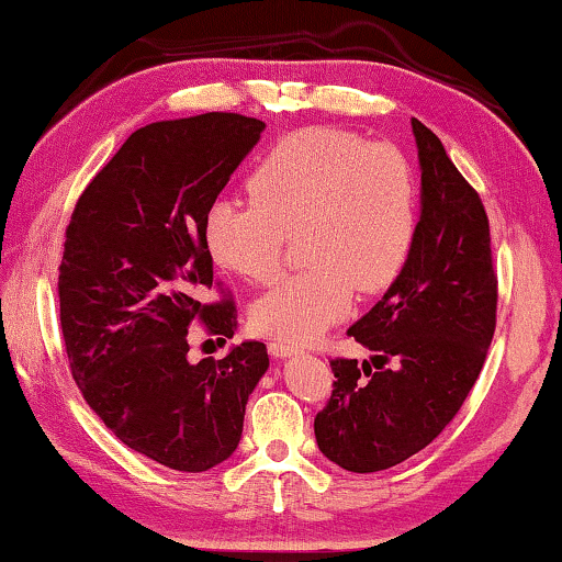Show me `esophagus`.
<instances>
[{
  "instance_id": "34e87169",
  "label": "esophagus",
  "mask_w": 562,
  "mask_h": 562,
  "mask_svg": "<svg viewBox=\"0 0 562 562\" xmlns=\"http://www.w3.org/2000/svg\"><path fill=\"white\" fill-rule=\"evenodd\" d=\"M267 349H270V353H272L274 359H288V357H292V353L300 351L295 344H288V341H270V346H267Z\"/></svg>"
}]
</instances>
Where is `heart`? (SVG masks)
Masks as SVG:
<instances>
[{"mask_svg": "<svg viewBox=\"0 0 562 562\" xmlns=\"http://www.w3.org/2000/svg\"><path fill=\"white\" fill-rule=\"evenodd\" d=\"M251 201L218 199L203 216L216 265L255 284L280 278L288 239L303 272L251 307L259 334L305 344L341 321L353 290L376 295L405 270L417 234V180L402 149L336 126H307L267 149Z\"/></svg>", "mask_w": 562, "mask_h": 562, "instance_id": "1", "label": "heart"}]
</instances>
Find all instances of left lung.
I'll return each mask as SVG.
<instances>
[{"instance_id": "8db88e82", "label": "left lung", "mask_w": 562, "mask_h": 562, "mask_svg": "<svg viewBox=\"0 0 562 562\" xmlns=\"http://www.w3.org/2000/svg\"><path fill=\"white\" fill-rule=\"evenodd\" d=\"M423 213L405 270L349 328L371 359H330L315 415L321 453L353 473L392 469L430 446L476 384L496 328L488 218L442 142L413 120Z\"/></svg>"}]
</instances>
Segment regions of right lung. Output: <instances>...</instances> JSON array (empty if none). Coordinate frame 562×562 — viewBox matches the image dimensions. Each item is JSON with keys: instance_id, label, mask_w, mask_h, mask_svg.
I'll return each instance as SVG.
<instances>
[{"instance_id": "right-lung-1", "label": "right lung", "mask_w": 562, "mask_h": 562, "mask_svg": "<svg viewBox=\"0 0 562 562\" xmlns=\"http://www.w3.org/2000/svg\"><path fill=\"white\" fill-rule=\"evenodd\" d=\"M265 122L232 112L132 132L78 199L58 267L60 330L78 390L126 448L201 473L234 453L267 346L188 361V328L234 336L236 305L213 280L203 216Z\"/></svg>"}]
</instances>
